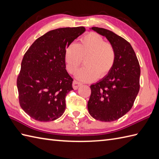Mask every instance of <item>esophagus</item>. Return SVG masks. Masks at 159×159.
Returning a JSON list of instances; mask_svg holds the SVG:
<instances>
[{
  "instance_id": "obj_1",
  "label": "esophagus",
  "mask_w": 159,
  "mask_h": 159,
  "mask_svg": "<svg viewBox=\"0 0 159 159\" xmlns=\"http://www.w3.org/2000/svg\"><path fill=\"white\" fill-rule=\"evenodd\" d=\"M80 85H81V83H79L78 81H76V80H74L72 83V87L74 89H77Z\"/></svg>"
}]
</instances>
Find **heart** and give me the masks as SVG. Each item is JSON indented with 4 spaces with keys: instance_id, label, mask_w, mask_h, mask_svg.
<instances>
[{
    "instance_id": "b5f03b06",
    "label": "heart",
    "mask_w": 159,
    "mask_h": 159,
    "mask_svg": "<svg viewBox=\"0 0 159 159\" xmlns=\"http://www.w3.org/2000/svg\"><path fill=\"white\" fill-rule=\"evenodd\" d=\"M83 58H85V67L78 71L76 77L82 82H92L97 78L102 79L111 72L116 60V52L111 43L92 32L83 36L77 44L72 43L66 47L64 60L67 71L75 73Z\"/></svg>"
}]
</instances>
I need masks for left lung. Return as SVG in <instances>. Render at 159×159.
Here are the masks:
<instances>
[{"label":"left lung","mask_w":159,"mask_h":159,"mask_svg":"<svg viewBox=\"0 0 159 159\" xmlns=\"http://www.w3.org/2000/svg\"><path fill=\"white\" fill-rule=\"evenodd\" d=\"M106 37L114 47L116 60L105 77L90 86L87 109L91 116L102 121L121 117L133 106L139 91L140 66L130 43L116 33L103 28L92 27Z\"/></svg>","instance_id":"obj_1"}]
</instances>
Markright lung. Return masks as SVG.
<instances>
[{"instance_id":"add662e5","label":"right lung","mask_w":159,"mask_h":159,"mask_svg":"<svg viewBox=\"0 0 159 159\" xmlns=\"http://www.w3.org/2000/svg\"><path fill=\"white\" fill-rule=\"evenodd\" d=\"M85 31L83 26L52 30L37 39L24 55L17 79L19 103L33 119L53 121L65 111L73 79L66 70L64 52Z\"/></svg>"}]
</instances>
